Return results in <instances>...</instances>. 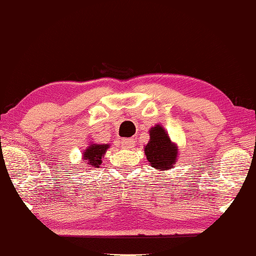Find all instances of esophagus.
Wrapping results in <instances>:
<instances>
[{
    "mask_svg": "<svg viewBox=\"0 0 256 256\" xmlns=\"http://www.w3.org/2000/svg\"><path fill=\"white\" fill-rule=\"evenodd\" d=\"M120 146L124 148H132L135 146V140L134 138H124L120 140Z\"/></svg>",
    "mask_w": 256,
    "mask_h": 256,
    "instance_id": "obj_1",
    "label": "esophagus"
}]
</instances>
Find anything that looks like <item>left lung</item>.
I'll list each match as a JSON object with an SVG mask.
<instances>
[{
	"label": "left lung",
	"mask_w": 256,
	"mask_h": 256,
	"mask_svg": "<svg viewBox=\"0 0 256 256\" xmlns=\"http://www.w3.org/2000/svg\"><path fill=\"white\" fill-rule=\"evenodd\" d=\"M144 151L148 161L153 168L166 170L174 167L178 156V148L175 144L172 143L167 132L160 124L151 128L150 140Z\"/></svg>",
	"instance_id": "8db88e82"
}]
</instances>
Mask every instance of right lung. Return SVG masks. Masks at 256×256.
<instances>
[{
    "mask_svg": "<svg viewBox=\"0 0 256 256\" xmlns=\"http://www.w3.org/2000/svg\"><path fill=\"white\" fill-rule=\"evenodd\" d=\"M108 148V145L92 144L84 151V159L88 164L89 167H100L104 153Z\"/></svg>",
    "mask_w": 256,
    "mask_h": 256,
    "instance_id": "add662e5",
    "label": "right lung"
}]
</instances>
